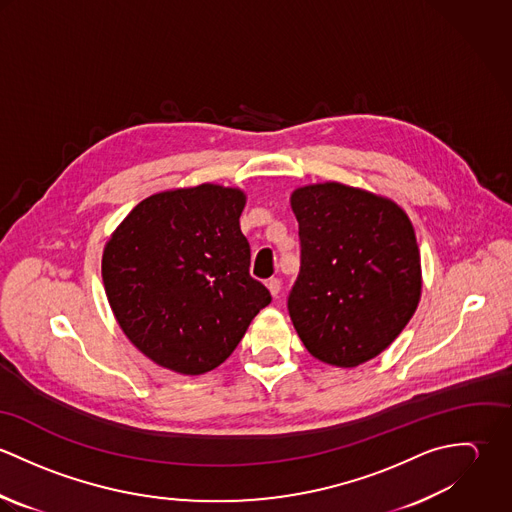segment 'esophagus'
Instances as JSON below:
<instances>
[{
    "mask_svg": "<svg viewBox=\"0 0 512 512\" xmlns=\"http://www.w3.org/2000/svg\"><path fill=\"white\" fill-rule=\"evenodd\" d=\"M266 288L270 290V293H272L274 297H278V293L282 290V282H280L278 278H270V280L266 282Z\"/></svg>",
    "mask_w": 512,
    "mask_h": 512,
    "instance_id": "esophagus-1",
    "label": "esophagus"
}]
</instances>
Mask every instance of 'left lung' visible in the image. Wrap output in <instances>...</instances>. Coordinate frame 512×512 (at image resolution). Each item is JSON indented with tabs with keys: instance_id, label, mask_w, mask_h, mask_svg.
Instances as JSON below:
<instances>
[{
	"instance_id": "8db88e82",
	"label": "left lung",
	"mask_w": 512,
	"mask_h": 512,
	"mask_svg": "<svg viewBox=\"0 0 512 512\" xmlns=\"http://www.w3.org/2000/svg\"><path fill=\"white\" fill-rule=\"evenodd\" d=\"M301 270L288 309L305 349L339 368L378 357L422 297L414 224L392 199L337 181L297 187Z\"/></svg>"
}]
</instances>
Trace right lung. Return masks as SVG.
Returning a JSON list of instances; mask_svg holds the SVG:
<instances>
[{"instance_id":"add662e5","label":"right lung","mask_w":512,"mask_h":512,"mask_svg":"<svg viewBox=\"0 0 512 512\" xmlns=\"http://www.w3.org/2000/svg\"><path fill=\"white\" fill-rule=\"evenodd\" d=\"M246 193L203 183L155 193L110 234L102 282L112 313L149 361L197 376L222 365L270 301L240 230Z\"/></svg>"}]
</instances>
